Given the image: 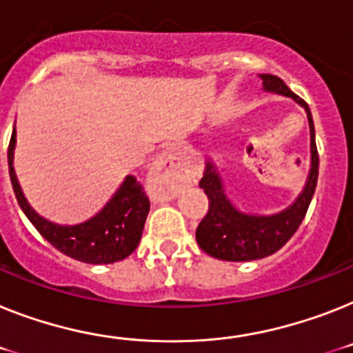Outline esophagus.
Here are the masks:
<instances>
[{
  "label": "esophagus",
  "instance_id": "esophagus-1",
  "mask_svg": "<svg viewBox=\"0 0 353 353\" xmlns=\"http://www.w3.org/2000/svg\"><path fill=\"white\" fill-rule=\"evenodd\" d=\"M149 183L152 186L154 197L159 201H168L174 197L177 186H179V177L176 170V158L172 150H165L152 163L149 174Z\"/></svg>",
  "mask_w": 353,
  "mask_h": 353
}]
</instances>
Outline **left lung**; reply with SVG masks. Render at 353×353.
Wrapping results in <instances>:
<instances>
[{
    "label": "left lung",
    "mask_w": 353,
    "mask_h": 353,
    "mask_svg": "<svg viewBox=\"0 0 353 353\" xmlns=\"http://www.w3.org/2000/svg\"><path fill=\"white\" fill-rule=\"evenodd\" d=\"M262 81L265 90L291 97L307 111L310 125L312 168H310L309 181L305 185L303 194L296 199L291 208L271 217H254V215H245L233 208V204L224 195V188H222L217 172L213 170L210 163L206 165V172L199 181V186L204 194L208 195L210 204L208 212L195 230V239L204 253H208L213 259L228 260V262H248V260H259L276 253L300 228L312 201L316 183H318L319 156L309 105L303 99L292 93L282 79L263 73Z\"/></svg>",
    "instance_id": "left-lung-1"
}]
</instances>
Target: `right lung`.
<instances>
[{
    "instance_id": "1",
    "label": "right lung",
    "mask_w": 353,
    "mask_h": 353,
    "mask_svg": "<svg viewBox=\"0 0 353 353\" xmlns=\"http://www.w3.org/2000/svg\"><path fill=\"white\" fill-rule=\"evenodd\" d=\"M14 147H16V129L12 132L8 143V174L12 188L16 194L21 210L35 230L61 253L85 263H114L127 259L138 248L143 233L145 219L149 215L150 201L143 192V186L136 177L127 176L118 192L105 208L77 226H59L46 219L39 217L30 204L26 203L21 192L17 177L14 174Z\"/></svg>"
}]
</instances>
